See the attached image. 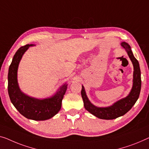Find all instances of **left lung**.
I'll return each instance as SVG.
<instances>
[{
	"label": "left lung",
	"instance_id": "obj_1",
	"mask_svg": "<svg viewBox=\"0 0 149 149\" xmlns=\"http://www.w3.org/2000/svg\"><path fill=\"white\" fill-rule=\"evenodd\" d=\"M121 46L126 51L134 67L133 72V85L130 94L124 98L117 101L108 107H97L92 104L86 96L85 89L82 86L81 94L84 101V108L91 114L100 119L112 120L123 116L134 105L138 100L141 89V70L139 61L135 58L130 46L126 42H122Z\"/></svg>",
	"mask_w": 149,
	"mask_h": 149
}]
</instances>
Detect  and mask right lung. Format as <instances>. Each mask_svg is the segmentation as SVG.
Wrapping results in <instances>:
<instances>
[{
    "instance_id": "right-lung-1",
    "label": "right lung",
    "mask_w": 149,
    "mask_h": 149,
    "mask_svg": "<svg viewBox=\"0 0 149 149\" xmlns=\"http://www.w3.org/2000/svg\"><path fill=\"white\" fill-rule=\"evenodd\" d=\"M20 47L15 53L8 69V92L11 102L20 114L28 119L45 120L57 114L61 107V102L67 90L68 84H63L54 96L43 100L30 97L22 92L18 85L17 70L23 55L30 46Z\"/></svg>"
}]
</instances>
